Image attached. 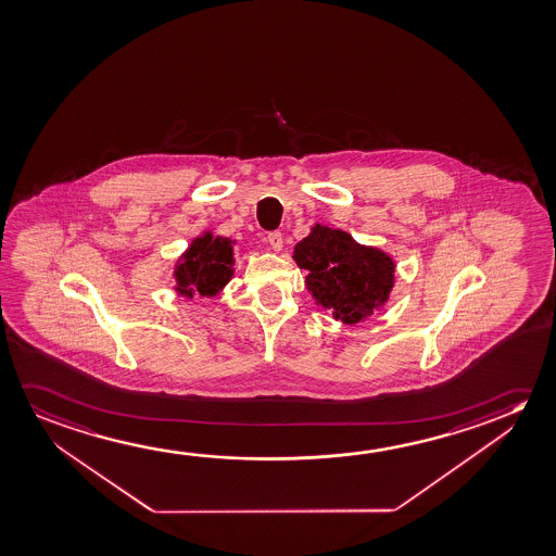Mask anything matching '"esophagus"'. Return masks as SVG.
<instances>
[{
    "mask_svg": "<svg viewBox=\"0 0 556 556\" xmlns=\"http://www.w3.org/2000/svg\"><path fill=\"white\" fill-rule=\"evenodd\" d=\"M267 244H269V250H274V252H279L282 248V235L279 231H271L267 235Z\"/></svg>",
    "mask_w": 556,
    "mask_h": 556,
    "instance_id": "esophagus-1",
    "label": "esophagus"
}]
</instances>
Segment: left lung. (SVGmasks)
Returning <instances> with one entry per match:
<instances>
[{
    "mask_svg": "<svg viewBox=\"0 0 556 556\" xmlns=\"http://www.w3.org/2000/svg\"><path fill=\"white\" fill-rule=\"evenodd\" d=\"M294 262L306 269V287L316 304L342 324L364 321L389 300L394 285L393 257L364 247L349 232L317 223L294 247Z\"/></svg>",
    "mask_w": 556,
    "mask_h": 556,
    "instance_id": "left-lung-1",
    "label": "left lung"
}]
</instances>
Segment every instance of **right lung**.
Here are the masks:
<instances>
[{"mask_svg":"<svg viewBox=\"0 0 556 556\" xmlns=\"http://www.w3.org/2000/svg\"><path fill=\"white\" fill-rule=\"evenodd\" d=\"M232 244L231 239L214 237L210 231L192 240L175 265V291L187 299H192L197 292L207 299L217 296L231 281Z\"/></svg>","mask_w":556,"mask_h":556,"instance_id":"right-lung-1","label":"right lung"}]
</instances>
